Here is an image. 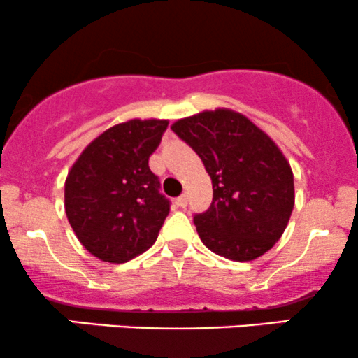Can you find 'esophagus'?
Segmentation results:
<instances>
[{"label": "esophagus", "mask_w": 358, "mask_h": 358, "mask_svg": "<svg viewBox=\"0 0 358 358\" xmlns=\"http://www.w3.org/2000/svg\"><path fill=\"white\" fill-rule=\"evenodd\" d=\"M187 203H188V195H187V194L180 195V197L176 199V206H178V207H182V209H185V207H187Z\"/></svg>", "instance_id": "esophagus-1"}]
</instances>
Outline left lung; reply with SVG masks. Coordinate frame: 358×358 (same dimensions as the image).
Masks as SVG:
<instances>
[{"instance_id":"left-lung-1","label":"left lung","mask_w":358,"mask_h":358,"mask_svg":"<svg viewBox=\"0 0 358 358\" xmlns=\"http://www.w3.org/2000/svg\"><path fill=\"white\" fill-rule=\"evenodd\" d=\"M202 159L212 180V203L194 214L203 245L234 262L266 253L294 209V176L265 132L231 110L202 112L171 125Z\"/></svg>"}]
</instances>
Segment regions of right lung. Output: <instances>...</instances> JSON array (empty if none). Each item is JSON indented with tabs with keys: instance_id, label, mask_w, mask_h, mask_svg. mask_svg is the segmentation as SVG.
<instances>
[{
	"instance_id": "add662e5",
	"label": "right lung",
	"mask_w": 358,
	"mask_h": 358,
	"mask_svg": "<svg viewBox=\"0 0 358 358\" xmlns=\"http://www.w3.org/2000/svg\"><path fill=\"white\" fill-rule=\"evenodd\" d=\"M166 120L110 127L81 152L64 185L68 221L81 245L103 262L125 263L158 238L171 202L159 192L149 156Z\"/></svg>"
}]
</instances>
